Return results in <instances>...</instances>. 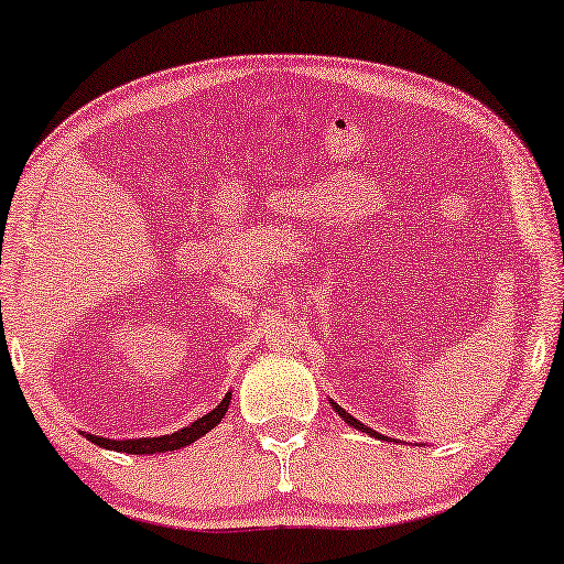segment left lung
<instances>
[{
	"instance_id": "left-lung-1",
	"label": "left lung",
	"mask_w": 564,
	"mask_h": 564,
	"mask_svg": "<svg viewBox=\"0 0 564 564\" xmlns=\"http://www.w3.org/2000/svg\"><path fill=\"white\" fill-rule=\"evenodd\" d=\"M333 409L337 411V413H340L343 415V421L345 423H350V426H355V429H358V431H366V433H370V436H378V433L376 431H372V429H368V426H362V423L360 421H355L352 419V415L348 413V411H345V409H340V405H337V403H333ZM380 438V436H378Z\"/></svg>"
}]
</instances>
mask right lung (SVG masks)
<instances>
[{"label":"right lung","mask_w":564,"mask_h":564,"mask_svg":"<svg viewBox=\"0 0 564 564\" xmlns=\"http://www.w3.org/2000/svg\"><path fill=\"white\" fill-rule=\"evenodd\" d=\"M231 393L224 395V401L216 405L212 413L202 415V419L194 421L192 426L181 429L171 436H159V438H126V441H112V438H102V436H93L88 433V441L98 444L102 448H112V452H123V454H166V452H176L181 446L194 444L196 438H202L204 433H209L216 423L224 419V413L229 409Z\"/></svg>","instance_id":"obj_1"}]
</instances>
